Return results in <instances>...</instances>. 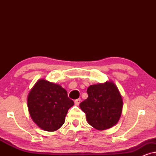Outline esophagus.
I'll use <instances>...</instances> for the list:
<instances>
[{"mask_svg": "<svg viewBox=\"0 0 156 156\" xmlns=\"http://www.w3.org/2000/svg\"><path fill=\"white\" fill-rule=\"evenodd\" d=\"M80 102H81V99H77L74 100V104H75V105L76 106H78L79 104H80Z\"/></svg>", "mask_w": 156, "mask_h": 156, "instance_id": "1", "label": "esophagus"}]
</instances>
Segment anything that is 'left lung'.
<instances>
[{
	"instance_id": "left-lung-1",
	"label": "left lung",
	"mask_w": 156,
	"mask_h": 156,
	"mask_svg": "<svg viewBox=\"0 0 156 156\" xmlns=\"http://www.w3.org/2000/svg\"><path fill=\"white\" fill-rule=\"evenodd\" d=\"M87 92L88 98L80 104V107L86 114L89 124L97 130L116 125L122 112L123 100L114 83L91 85Z\"/></svg>"
}]
</instances>
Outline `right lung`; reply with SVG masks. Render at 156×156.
I'll list each match as a JSON object with an SVG mask.
<instances>
[{"label":"right lung","instance_id":"1","mask_svg":"<svg viewBox=\"0 0 156 156\" xmlns=\"http://www.w3.org/2000/svg\"><path fill=\"white\" fill-rule=\"evenodd\" d=\"M73 105L65 89L45 80H38L27 97L32 119L47 131L59 129L65 123L68 109Z\"/></svg>","mask_w":156,"mask_h":156}]
</instances>
